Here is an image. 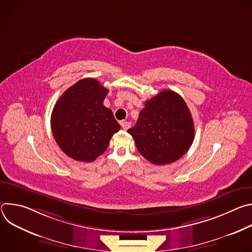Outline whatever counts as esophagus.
I'll return each instance as SVG.
<instances>
[{
    "mask_svg": "<svg viewBox=\"0 0 252 252\" xmlns=\"http://www.w3.org/2000/svg\"><path fill=\"white\" fill-rule=\"evenodd\" d=\"M121 125H122V126H123V128L125 130H126V129H128L130 127V123L129 122H122Z\"/></svg>",
    "mask_w": 252,
    "mask_h": 252,
    "instance_id": "1",
    "label": "esophagus"
}]
</instances>
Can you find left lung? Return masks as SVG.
Masks as SVG:
<instances>
[{"mask_svg": "<svg viewBox=\"0 0 252 252\" xmlns=\"http://www.w3.org/2000/svg\"><path fill=\"white\" fill-rule=\"evenodd\" d=\"M139 154L158 165L181 158L194 139L191 114L178 94L164 90L145 102L133 127L127 129Z\"/></svg>", "mask_w": 252, "mask_h": 252, "instance_id": "8db88e82", "label": "left lung"}]
</instances>
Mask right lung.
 Listing matches in <instances>:
<instances>
[{"label":"right lung","mask_w":252,"mask_h":252,"mask_svg":"<svg viewBox=\"0 0 252 252\" xmlns=\"http://www.w3.org/2000/svg\"><path fill=\"white\" fill-rule=\"evenodd\" d=\"M109 90L93 78L68 88L56 102L51 127L60 149L75 160L91 162L102 155L121 126L103 105Z\"/></svg>","instance_id":"right-lung-1"}]
</instances>
